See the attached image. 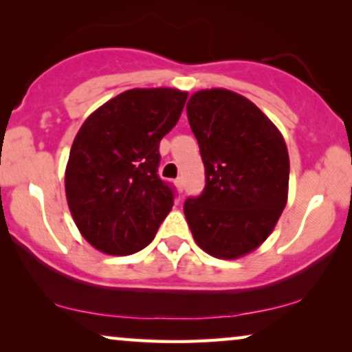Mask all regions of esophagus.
Segmentation results:
<instances>
[{
  "mask_svg": "<svg viewBox=\"0 0 352 352\" xmlns=\"http://www.w3.org/2000/svg\"><path fill=\"white\" fill-rule=\"evenodd\" d=\"M173 184H175V186H177V190L180 191H184V188H185V184H184V179H182V177H179V179H177L175 182H173Z\"/></svg>",
  "mask_w": 352,
  "mask_h": 352,
  "instance_id": "1",
  "label": "esophagus"
}]
</instances>
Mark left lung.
Instances as JSON below:
<instances>
[{"instance_id": "8db88e82", "label": "left lung", "mask_w": 352, "mask_h": 352, "mask_svg": "<svg viewBox=\"0 0 352 352\" xmlns=\"http://www.w3.org/2000/svg\"><path fill=\"white\" fill-rule=\"evenodd\" d=\"M206 185L184 210L195 241L236 259L267 240L288 198L289 157L282 133L256 104L228 90L195 93L186 104Z\"/></svg>"}]
</instances>
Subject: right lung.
Here are the masks:
<instances>
[{
  "label": "right lung",
  "instance_id": "1",
  "mask_svg": "<svg viewBox=\"0 0 352 352\" xmlns=\"http://www.w3.org/2000/svg\"><path fill=\"white\" fill-rule=\"evenodd\" d=\"M188 93L129 90L78 130L65 168L69 209L83 238L106 254H133L156 236L175 188L159 177V143L179 122Z\"/></svg>",
  "mask_w": 352,
  "mask_h": 352
}]
</instances>
